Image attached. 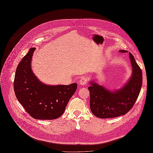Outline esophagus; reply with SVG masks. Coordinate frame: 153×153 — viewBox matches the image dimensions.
Listing matches in <instances>:
<instances>
[{"label": "esophagus", "mask_w": 153, "mask_h": 153, "mask_svg": "<svg viewBox=\"0 0 153 153\" xmlns=\"http://www.w3.org/2000/svg\"><path fill=\"white\" fill-rule=\"evenodd\" d=\"M87 84V79L85 77L82 76L81 77L80 81H79V84L80 85H85Z\"/></svg>", "instance_id": "esophagus-1"}]
</instances>
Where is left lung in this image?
Listing matches in <instances>:
<instances>
[{
    "instance_id": "obj_1",
    "label": "left lung",
    "mask_w": 153,
    "mask_h": 153,
    "mask_svg": "<svg viewBox=\"0 0 153 153\" xmlns=\"http://www.w3.org/2000/svg\"><path fill=\"white\" fill-rule=\"evenodd\" d=\"M120 53L127 51L120 50ZM129 57L132 65L131 77L121 88L111 91L91 81L88 87L90 92V108L99 118H112L125 115L132 108L140 93L142 85V71L131 53Z\"/></svg>"
}]
</instances>
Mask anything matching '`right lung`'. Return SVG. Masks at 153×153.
<instances>
[{
	"label": "right lung",
	"instance_id": "1",
	"mask_svg": "<svg viewBox=\"0 0 153 153\" xmlns=\"http://www.w3.org/2000/svg\"><path fill=\"white\" fill-rule=\"evenodd\" d=\"M35 50V48L30 49L16 68L14 82L15 94L33 118L56 119L64 112L77 84L49 85L42 82L31 69L32 56Z\"/></svg>",
	"mask_w": 153,
	"mask_h": 153
}]
</instances>
